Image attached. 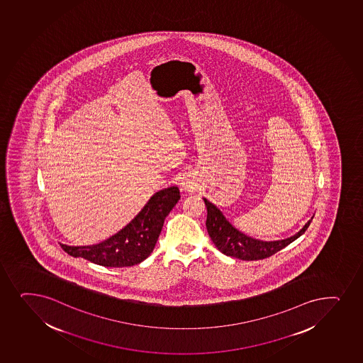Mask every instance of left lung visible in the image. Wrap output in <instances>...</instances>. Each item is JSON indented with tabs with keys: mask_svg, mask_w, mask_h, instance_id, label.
Masks as SVG:
<instances>
[{
	"mask_svg": "<svg viewBox=\"0 0 363 363\" xmlns=\"http://www.w3.org/2000/svg\"><path fill=\"white\" fill-rule=\"evenodd\" d=\"M204 203L206 210H208L206 228H208V235L213 241V244L216 245L217 249L220 250V252L224 253L225 256L239 258L242 261H258V259H264V258L273 256L280 250L285 249L287 245L291 244L297 238L301 237V234L308 229L311 223V220H313L311 218L296 235L285 239V240H257L235 228L224 217L220 208H216L205 198Z\"/></svg>",
	"mask_w": 363,
	"mask_h": 363,
	"instance_id": "1",
	"label": "left lung"
}]
</instances>
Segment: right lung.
<instances>
[{
  "label": "right lung",
  "mask_w": 363,
  "mask_h": 363,
  "mask_svg": "<svg viewBox=\"0 0 363 363\" xmlns=\"http://www.w3.org/2000/svg\"><path fill=\"white\" fill-rule=\"evenodd\" d=\"M179 189L169 187L152 196L130 223L107 240L91 246H66L69 256L82 257L102 267H130L145 261L155 250L164 220L179 201Z\"/></svg>",
  "instance_id": "add662e5"
}]
</instances>
